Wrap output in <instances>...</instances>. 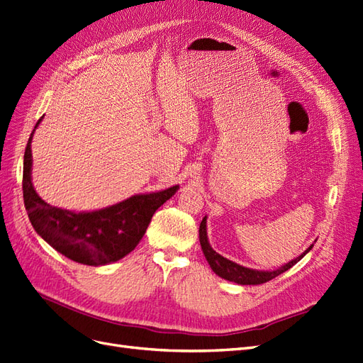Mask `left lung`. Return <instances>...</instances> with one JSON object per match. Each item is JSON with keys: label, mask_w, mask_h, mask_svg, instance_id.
Segmentation results:
<instances>
[{"label": "left lung", "mask_w": 363, "mask_h": 363, "mask_svg": "<svg viewBox=\"0 0 363 363\" xmlns=\"http://www.w3.org/2000/svg\"><path fill=\"white\" fill-rule=\"evenodd\" d=\"M199 239H200V245H202L203 254L211 266V269L216 272L218 277L227 279V281H232V283L240 284V286H256V284H263L266 281H269L278 275H281L283 272L289 271L291 266L296 264L306 252H310V250L314 247L310 245L308 247L299 257L293 259L291 262L279 266L278 269L274 271H257V269H251V267H245V266H240L229 259L223 257L221 254H218L216 250H213L209 244L208 240V232H206V217L200 223L199 227Z\"/></svg>", "instance_id": "obj_1"}]
</instances>
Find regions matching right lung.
<instances>
[{
	"mask_svg": "<svg viewBox=\"0 0 363 363\" xmlns=\"http://www.w3.org/2000/svg\"><path fill=\"white\" fill-rule=\"evenodd\" d=\"M43 116L37 121L23 155V203L34 230L73 262L103 266L121 260L138 247L154 212L179 190V185L131 196L99 211L73 212L50 206L35 193L31 178V140Z\"/></svg>",
	"mask_w": 363,
	"mask_h": 363,
	"instance_id": "obj_1",
	"label": "right lung"
}]
</instances>
